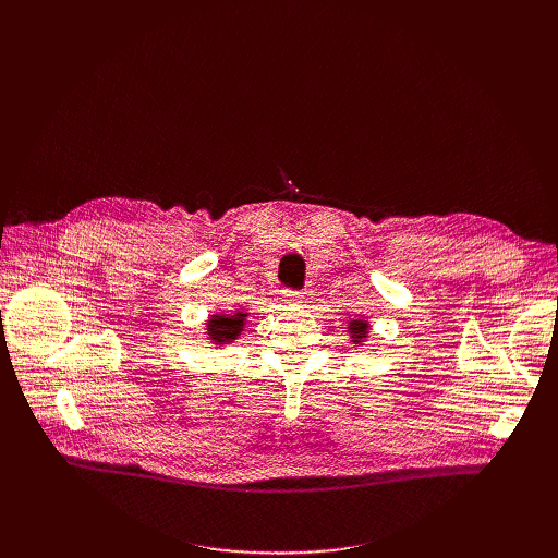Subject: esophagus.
I'll list each match as a JSON object with an SVG mask.
<instances>
[{"mask_svg":"<svg viewBox=\"0 0 558 558\" xmlns=\"http://www.w3.org/2000/svg\"><path fill=\"white\" fill-rule=\"evenodd\" d=\"M282 295H284V302H291V304L300 302V298H302V293H300V291H289V289H284V291H282Z\"/></svg>","mask_w":558,"mask_h":558,"instance_id":"esophagus-1","label":"esophagus"}]
</instances>
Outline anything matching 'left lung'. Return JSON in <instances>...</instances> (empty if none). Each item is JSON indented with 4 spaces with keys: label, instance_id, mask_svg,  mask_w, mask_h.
I'll list each match as a JSON object with an SVG mask.
<instances>
[{
    "label": "left lung",
    "instance_id": "left-lung-1",
    "mask_svg": "<svg viewBox=\"0 0 558 558\" xmlns=\"http://www.w3.org/2000/svg\"><path fill=\"white\" fill-rule=\"evenodd\" d=\"M349 333H351V342L360 344L368 338V323L366 320H351L349 323Z\"/></svg>",
    "mask_w": 558,
    "mask_h": 558
}]
</instances>
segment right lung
<instances>
[{
	"mask_svg": "<svg viewBox=\"0 0 558 558\" xmlns=\"http://www.w3.org/2000/svg\"><path fill=\"white\" fill-rule=\"evenodd\" d=\"M247 320V313L235 311L233 315H211L207 320V336L214 344H229L241 336Z\"/></svg>",
	"mask_w": 558,
	"mask_h": 558,
	"instance_id": "right-lung-1",
	"label": "right lung"
}]
</instances>
